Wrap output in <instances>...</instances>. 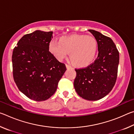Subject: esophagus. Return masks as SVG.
Returning a JSON list of instances; mask_svg holds the SVG:
<instances>
[{
  "label": "esophagus",
  "mask_w": 134,
  "mask_h": 134,
  "mask_svg": "<svg viewBox=\"0 0 134 134\" xmlns=\"http://www.w3.org/2000/svg\"><path fill=\"white\" fill-rule=\"evenodd\" d=\"M65 65H66V68L67 69H71V67L70 66V65H68V64H65Z\"/></svg>",
  "instance_id": "34e87169"
}]
</instances>
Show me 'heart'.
Masks as SVG:
<instances>
[{
	"label": "heart",
	"instance_id": "b5f03b06",
	"mask_svg": "<svg viewBox=\"0 0 134 134\" xmlns=\"http://www.w3.org/2000/svg\"><path fill=\"white\" fill-rule=\"evenodd\" d=\"M49 51L57 60L63 61L69 55L78 67H86L93 62L96 55L97 44L91 36L73 35L62 37L59 41L52 40Z\"/></svg>",
	"mask_w": 134,
	"mask_h": 134
}]
</instances>
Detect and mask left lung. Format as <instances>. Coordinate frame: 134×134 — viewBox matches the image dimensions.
<instances>
[{
    "label": "left lung",
    "mask_w": 134,
    "mask_h": 134,
    "mask_svg": "<svg viewBox=\"0 0 134 134\" xmlns=\"http://www.w3.org/2000/svg\"><path fill=\"white\" fill-rule=\"evenodd\" d=\"M97 42L98 56L89 66L75 69L74 87L79 96L87 100H97L112 90L117 79L119 54L110 38L89 29Z\"/></svg>",
    "instance_id": "obj_1"
}]
</instances>
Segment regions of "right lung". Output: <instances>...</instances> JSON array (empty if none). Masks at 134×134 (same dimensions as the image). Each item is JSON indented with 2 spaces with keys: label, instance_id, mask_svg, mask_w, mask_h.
<instances>
[{
  "label": "right lung",
  "instance_id": "1",
  "mask_svg": "<svg viewBox=\"0 0 134 134\" xmlns=\"http://www.w3.org/2000/svg\"><path fill=\"white\" fill-rule=\"evenodd\" d=\"M53 32L40 30L23 36L12 53L13 79L18 89L29 99L44 101L55 92L66 71L49 51Z\"/></svg>",
  "mask_w": 134,
  "mask_h": 134
}]
</instances>
